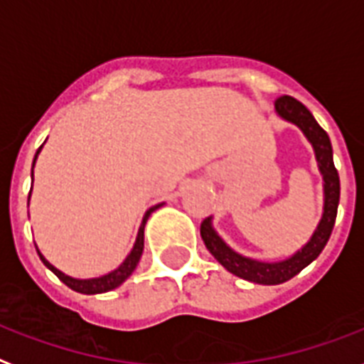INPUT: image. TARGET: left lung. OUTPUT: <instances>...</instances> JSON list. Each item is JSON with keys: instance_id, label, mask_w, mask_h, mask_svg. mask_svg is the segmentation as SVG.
Instances as JSON below:
<instances>
[{"instance_id": "obj_1", "label": "left lung", "mask_w": 364, "mask_h": 364, "mask_svg": "<svg viewBox=\"0 0 364 364\" xmlns=\"http://www.w3.org/2000/svg\"><path fill=\"white\" fill-rule=\"evenodd\" d=\"M275 112L281 119L294 123L306 134L309 144L314 146L315 159H317L319 171L323 174L325 203H323V216L315 228L314 235L309 237V241L302 249L296 250L294 255L284 260L260 262L239 255L232 247H228L226 241L213 228V216H208L201 222V237L208 252L230 273L258 284H281L298 275L306 266H309L321 255V250L325 249L326 241L331 237L332 228L336 222L338 203H340V178H338V171L332 161V144L328 134L315 121L311 112L302 102H298L296 98L287 97V95L277 98Z\"/></svg>"}]
</instances>
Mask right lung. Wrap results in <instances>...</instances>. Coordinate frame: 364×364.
<instances>
[{"label":"right lung","instance_id":"right-lung-1","mask_svg":"<svg viewBox=\"0 0 364 364\" xmlns=\"http://www.w3.org/2000/svg\"><path fill=\"white\" fill-rule=\"evenodd\" d=\"M41 148H43V146H39V150L36 151V157H33V165H36V159H38ZM32 178H33V167H32ZM30 193H32V190H30ZM161 205H163V203H159V205H154V207L146 210V214H144V218H142V224H140V230H138L136 241H134V247H132V250L129 252V256H127L125 260H123V264H121L119 267H115L114 272L106 273V275H100V277H92V279L70 277V275L62 273L60 269H56L53 264H49V262L45 260V256L38 250L39 258H41V262H43L45 266L49 267L50 272L55 273L56 277L60 279L62 283L66 284V287H70L72 290H75V292H81V294H102V292H108V290L117 289V287H119V284L123 283V281H125V279L129 277L132 272H134V267L138 266V262H140V256H142V250H144V226H146V222H148V218H150V214L154 213V210H157V208L161 207Z\"/></svg>","mask_w":364,"mask_h":364}]
</instances>
